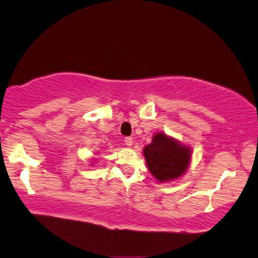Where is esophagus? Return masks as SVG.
Instances as JSON below:
<instances>
[{"mask_svg": "<svg viewBox=\"0 0 258 258\" xmlns=\"http://www.w3.org/2000/svg\"><path fill=\"white\" fill-rule=\"evenodd\" d=\"M124 141H125V145H126V146H127V147H131V146H132V145H133V139H132V138H131V137H127V138H125V140H124Z\"/></svg>", "mask_w": 258, "mask_h": 258, "instance_id": "1", "label": "esophagus"}]
</instances>
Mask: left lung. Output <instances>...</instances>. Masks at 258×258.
<instances>
[{"mask_svg":"<svg viewBox=\"0 0 258 258\" xmlns=\"http://www.w3.org/2000/svg\"><path fill=\"white\" fill-rule=\"evenodd\" d=\"M191 155L190 147L163 132H157L151 143L143 148L148 169L161 183L184 175L189 168Z\"/></svg>","mask_w":258,"mask_h":258,"instance_id":"8db88e82","label":"left lung"}]
</instances>
